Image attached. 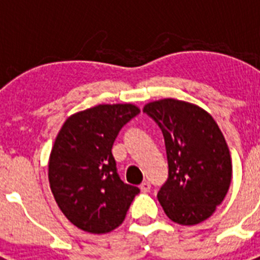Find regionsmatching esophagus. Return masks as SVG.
<instances>
[{
	"label": "esophagus",
	"instance_id": "obj_1",
	"mask_svg": "<svg viewBox=\"0 0 260 260\" xmlns=\"http://www.w3.org/2000/svg\"><path fill=\"white\" fill-rule=\"evenodd\" d=\"M139 187H141V190H142V192H148L151 190V183L150 182H143L142 183L141 186H139Z\"/></svg>",
	"mask_w": 260,
	"mask_h": 260
}]
</instances>
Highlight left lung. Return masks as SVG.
<instances>
[{"label": "left lung", "instance_id": "8db88e82", "mask_svg": "<svg viewBox=\"0 0 260 260\" xmlns=\"http://www.w3.org/2000/svg\"><path fill=\"white\" fill-rule=\"evenodd\" d=\"M143 112L164 135L169 177L157 192L162 210L181 225L207 220L232 181V157L221 130L203 108L177 99L151 102Z\"/></svg>", "mask_w": 260, "mask_h": 260}]
</instances>
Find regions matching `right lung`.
<instances>
[{
	"mask_svg": "<svg viewBox=\"0 0 260 260\" xmlns=\"http://www.w3.org/2000/svg\"><path fill=\"white\" fill-rule=\"evenodd\" d=\"M139 112L134 104H100L71 114L62 125L48 178L59 210L77 228L103 234L125 220L139 189L119 178L112 147Z\"/></svg>",
	"mask_w": 260,
	"mask_h": 260,
	"instance_id": "add662e5",
	"label": "right lung"
}]
</instances>
